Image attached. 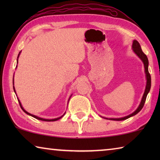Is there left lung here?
<instances>
[{"label":"left lung","instance_id":"left-lung-1","mask_svg":"<svg viewBox=\"0 0 160 160\" xmlns=\"http://www.w3.org/2000/svg\"><path fill=\"white\" fill-rule=\"evenodd\" d=\"M132 49L133 51V52L136 54V55L138 56L139 58L142 61L143 65H144V68H145V78H146V86H145V90L144 92V94H143L141 102H140V104L138 107L137 108L136 110L134 112H132L131 114H129L128 116H124V117L122 118H105L107 119H109V120H112V121H123L126 120V119L128 118L131 116H133L135 114H137L140 110L142 109L143 106H144L145 100H146V97H147L148 94L149 93V92L150 90V88H151V77L148 71V65H149V62H148V59L147 56L142 52V51L141 49V47L139 44V42L136 41V40H133L132 42Z\"/></svg>","mask_w":160,"mask_h":160}]
</instances>
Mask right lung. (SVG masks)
<instances>
[{
    "mask_svg": "<svg viewBox=\"0 0 160 160\" xmlns=\"http://www.w3.org/2000/svg\"><path fill=\"white\" fill-rule=\"evenodd\" d=\"M20 53H21V51L20 53H19V54H18V59H17V62H18V58H19V56H20ZM16 68H17V66H16ZM14 77V76H13ZM12 85H14V78H13V80H12ZM13 90H14V92H15V93L16 94V92H15V87L13 86ZM71 96H72V94L71 95H70V97H69V99H68V102H69V100H70V97H71ZM18 98V97H17ZM18 102H19V104H20V107H21V109H22V111L25 113H26L28 115H29V116H32V117H34V118H37V119H38V120H41V121H57V120H59V119L60 118H61L62 117H63V116L65 115V113H66V112L64 113V114L63 115H62L61 116H60V117H58V118H53V119H46V118H40V117H39V116H35V115H33V114H32V113H29V112H27V111H25V109H24V108L22 107V104H21V102H20V100H19V99L18 98Z\"/></svg>",
    "mask_w": 160,
    "mask_h": 160,
    "instance_id": "obj_1",
    "label": "right lung"
}]
</instances>
